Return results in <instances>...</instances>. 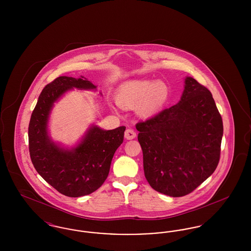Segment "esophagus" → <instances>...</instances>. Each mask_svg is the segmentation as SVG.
Instances as JSON below:
<instances>
[{
  "instance_id": "1",
  "label": "esophagus",
  "mask_w": 251,
  "mask_h": 251,
  "mask_svg": "<svg viewBox=\"0 0 251 251\" xmlns=\"http://www.w3.org/2000/svg\"><path fill=\"white\" fill-rule=\"evenodd\" d=\"M124 136H125L126 139L131 140V139H133V138L136 136V133H135V131H133V130H131V129H127V130L125 131Z\"/></svg>"
}]
</instances>
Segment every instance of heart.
<instances>
[{
  "label": "heart",
  "instance_id": "1",
  "mask_svg": "<svg viewBox=\"0 0 251 251\" xmlns=\"http://www.w3.org/2000/svg\"><path fill=\"white\" fill-rule=\"evenodd\" d=\"M169 98V87L163 81L134 80L122 84L117 93V102L122 108L136 107L142 117L157 114Z\"/></svg>",
  "mask_w": 251,
  "mask_h": 251
}]
</instances>
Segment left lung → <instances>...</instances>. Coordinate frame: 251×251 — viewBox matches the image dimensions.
Here are the masks:
<instances>
[{
	"label": "left lung",
	"mask_w": 251,
	"mask_h": 251,
	"mask_svg": "<svg viewBox=\"0 0 251 251\" xmlns=\"http://www.w3.org/2000/svg\"><path fill=\"white\" fill-rule=\"evenodd\" d=\"M145 177L156 190L173 198L194 191L220 159L222 118L212 93L192 77L176 105L136 124Z\"/></svg>",
	"instance_id": "8db88e82"
}]
</instances>
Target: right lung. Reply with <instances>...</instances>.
<instances>
[{
  "label": "right lung",
  "instance_id": "obj_1",
  "mask_svg": "<svg viewBox=\"0 0 251 251\" xmlns=\"http://www.w3.org/2000/svg\"><path fill=\"white\" fill-rule=\"evenodd\" d=\"M96 87L84 76H60L41 91L29 123V151L37 173L54 189L71 198L89 195L102 185L113 156L123 142L126 127L104 131L92 126L75 148L66 150L49 136V117L53 103L68 90Z\"/></svg>",
  "mask_w": 251,
  "mask_h": 251
}]
</instances>
